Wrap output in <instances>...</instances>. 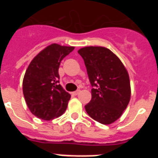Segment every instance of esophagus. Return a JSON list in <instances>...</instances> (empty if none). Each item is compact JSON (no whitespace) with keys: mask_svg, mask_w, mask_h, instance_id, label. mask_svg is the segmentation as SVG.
<instances>
[{"mask_svg":"<svg viewBox=\"0 0 158 158\" xmlns=\"http://www.w3.org/2000/svg\"><path fill=\"white\" fill-rule=\"evenodd\" d=\"M80 92H81V90H79V89H78V90H77V91L73 92V95H74V96H77V95H78V94H79V93H80Z\"/></svg>","mask_w":158,"mask_h":158,"instance_id":"1","label":"esophagus"}]
</instances>
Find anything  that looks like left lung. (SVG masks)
I'll return each mask as SVG.
<instances>
[{
	"instance_id": "left-lung-1",
	"label": "left lung",
	"mask_w": 158,
	"mask_h": 158,
	"mask_svg": "<svg viewBox=\"0 0 158 158\" xmlns=\"http://www.w3.org/2000/svg\"><path fill=\"white\" fill-rule=\"evenodd\" d=\"M78 54L83 58L93 86L92 100L85 106L94 120L111 124L122 115L131 99L128 72L120 59L109 49L85 47Z\"/></svg>"
}]
</instances>
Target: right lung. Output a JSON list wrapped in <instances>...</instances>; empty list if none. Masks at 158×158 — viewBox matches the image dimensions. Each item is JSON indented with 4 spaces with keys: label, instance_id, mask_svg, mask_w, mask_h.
<instances>
[{
    "label": "right lung",
    "instance_id": "add662e5",
    "mask_svg": "<svg viewBox=\"0 0 158 158\" xmlns=\"http://www.w3.org/2000/svg\"><path fill=\"white\" fill-rule=\"evenodd\" d=\"M74 47L53 43L47 46L29 64L23 80V93L31 112L43 120L61 116L65 111L70 94L59 85L61 61Z\"/></svg>",
    "mask_w": 158,
    "mask_h": 158
}]
</instances>
